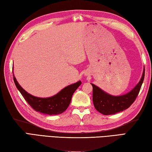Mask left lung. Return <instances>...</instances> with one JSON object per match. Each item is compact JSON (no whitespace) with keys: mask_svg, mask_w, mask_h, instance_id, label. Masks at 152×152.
Wrapping results in <instances>:
<instances>
[{"mask_svg":"<svg viewBox=\"0 0 152 152\" xmlns=\"http://www.w3.org/2000/svg\"><path fill=\"white\" fill-rule=\"evenodd\" d=\"M145 75V68L139 81L132 91L119 96H114L103 91L99 87L91 83L93 86V102L95 108L103 115H112L126 110L129 107L139 94L143 82Z\"/></svg>","mask_w":152,"mask_h":152,"instance_id":"8db88e82","label":"left lung"}]
</instances>
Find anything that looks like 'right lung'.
I'll list each match as a JSON object with an SVG mask.
<instances>
[{
    "instance_id": "1",
    "label": "right lung",
    "mask_w": 152,
    "mask_h": 152,
    "mask_svg": "<svg viewBox=\"0 0 152 152\" xmlns=\"http://www.w3.org/2000/svg\"><path fill=\"white\" fill-rule=\"evenodd\" d=\"M13 79L17 88L31 107L36 111L49 115H58L64 112L70 104L74 92L81 84V81H79L75 83L65 87L58 94L52 97L41 98L33 96L23 89L18 84L14 74Z\"/></svg>"
}]
</instances>
